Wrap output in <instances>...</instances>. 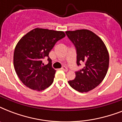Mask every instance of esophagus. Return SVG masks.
<instances>
[{"label": "esophagus", "mask_w": 122, "mask_h": 122, "mask_svg": "<svg viewBox=\"0 0 122 122\" xmlns=\"http://www.w3.org/2000/svg\"><path fill=\"white\" fill-rule=\"evenodd\" d=\"M61 70L63 71H68V68H67L65 66H62V68H61Z\"/></svg>", "instance_id": "obj_1"}]
</instances>
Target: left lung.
Listing matches in <instances>:
<instances>
[{
  "label": "left lung",
  "instance_id": "left-lung-1",
  "mask_svg": "<svg viewBox=\"0 0 122 122\" xmlns=\"http://www.w3.org/2000/svg\"><path fill=\"white\" fill-rule=\"evenodd\" d=\"M66 34L76 49L77 65L85 63L83 68L75 72V78L68 83L80 92H89L106 76L109 66L108 50L102 40L90 30L66 31Z\"/></svg>",
  "mask_w": 122,
  "mask_h": 122
}]
</instances>
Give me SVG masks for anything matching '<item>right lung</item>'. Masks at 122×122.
I'll return each mask as SVG.
<instances>
[{
    "label": "right lung",
    "mask_w": 122,
    "mask_h": 122,
    "mask_svg": "<svg viewBox=\"0 0 122 122\" xmlns=\"http://www.w3.org/2000/svg\"><path fill=\"white\" fill-rule=\"evenodd\" d=\"M65 37L63 31L35 28L24 35L16 45L14 66L21 81L30 89L43 91L54 81L56 70L52 67L49 52L56 43ZM48 57L43 66L42 60Z\"/></svg>",
    "instance_id": "add662e5"
}]
</instances>
